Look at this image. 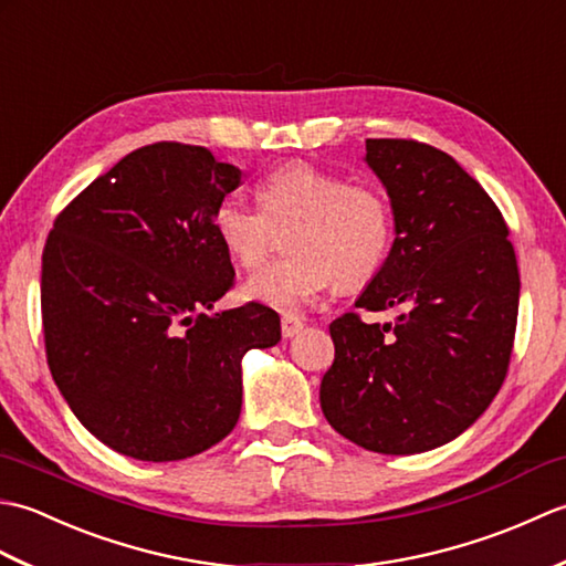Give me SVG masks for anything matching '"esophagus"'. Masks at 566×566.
I'll return each instance as SVG.
<instances>
[{
	"mask_svg": "<svg viewBox=\"0 0 566 566\" xmlns=\"http://www.w3.org/2000/svg\"><path fill=\"white\" fill-rule=\"evenodd\" d=\"M304 328V318L298 316H284L282 318V335L284 338H294V335Z\"/></svg>",
	"mask_w": 566,
	"mask_h": 566,
	"instance_id": "obj_1",
	"label": "esophagus"
}]
</instances>
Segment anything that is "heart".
Returning a JSON list of instances; mask_svg holds the SVG:
<instances>
[{
	"label": "heart",
	"instance_id": "heart-1",
	"mask_svg": "<svg viewBox=\"0 0 566 566\" xmlns=\"http://www.w3.org/2000/svg\"><path fill=\"white\" fill-rule=\"evenodd\" d=\"M258 207L226 199L213 211V231L238 264L255 270L286 235L292 252L245 282L243 292L282 314L314 304L335 282L357 290L387 262L394 211L377 187L345 182L340 175L294 160L258 187Z\"/></svg>",
	"mask_w": 566,
	"mask_h": 566
}]
</instances>
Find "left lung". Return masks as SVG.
I'll use <instances>...</instances> for the list:
<instances>
[{"label": "left lung", "instance_id": "8db88e82", "mask_svg": "<svg viewBox=\"0 0 566 566\" xmlns=\"http://www.w3.org/2000/svg\"><path fill=\"white\" fill-rule=\"evenodd\" d=\"M365 160L387 187L396 238L355 306H401V316L394 326L357 314L331 323L321 408L359 448L416 454L464 432L506 379L518 262L494 199L448 153L367 138Z\"/></svg>", "mask_w": 566, "mask_h": 566}]
</instances>
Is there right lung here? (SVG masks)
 I'll use <instances>...</instances> for the list:
<instances>
[{"label":"right lung","mask_w":566,"mask_h":566,"mask_svg":"<svg viewBox=\"0 0 566 566\" xmlns=\"http://www.w3.org/2000/svg\"><path fill=\"white\" fill-rule=\"evenodd\" d=\"M240 177L201 146L153 143L82 189L48 233V367L80 423L134 460L221 442L243 403L240 359L282 338L258 302L209 314L235 280L213 211Z\"/></svg>","instance_id":"1"}]
</instances>
